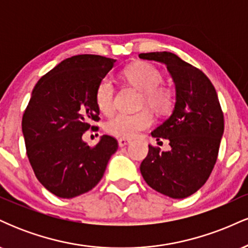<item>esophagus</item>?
Instances as JSON below:
<instances>
[{
  "mask_svg": "<svg viewBox=\"0 0 248 248\" xmlns=\"http://www.w3.org/2000/svg\"><path fill=\"white\" fill-rule=\"evenodd\" d=\"M130 143V140H127V139H120L119 140V147H126Z\"/></svg>",
  "mask_w": 248,
  "mask_h": 248,
  "instance_id": "34e87169",
  "label": "esophagus"
}]
</instances>
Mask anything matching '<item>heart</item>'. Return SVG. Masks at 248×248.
Listing matches in <instances>:
<instances>
[{
    "mask_svg": "<svg viewBox=\"0 0 248 248\" xmlns=\"http://www.w3.org/2000/svg\"><path fill=\"white\" fill-rule=\"evenodd\" d=\"M124 80L142 93L141 107L148 106L157 113H168L175 104V91L162 85L163 73L149 62H135L122 72ZM95 104L104 114H109L114 108V86L105 77L95 88ZM154 118L149 110L143 109L135 114L119 113L105 124V130L121 139H133L153 124Z\"/></svg>",
    "mask_w": 248,
    "mask_h": 248,
    "instance_id": "heart-1",
    "label": "heart"
}]
</instances>
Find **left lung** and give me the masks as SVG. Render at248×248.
Segmentation results:
<instances>
[{
    "label": "left lung",
    "instance_id": "1",
    "mask_svg": "<svg viewBox=\"0 0 248 248\" xmlns=\"http://www.w3.org/2000/svg\"><path fill=\"white\" fill-rule=\"evenodd\" d=\"M141 59L163 62L172 77L176 102L172 114L152 132L166 139L171 149L161 152L149 144L140 170L144 181L170 198L191 196L211 175L224 133V114L210 79L175 53H140Z\"/></svg>",
    "mask_w": 248,
    "mask_h": 248
}]
</instances>
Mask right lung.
<instances>
[{
    "instance_id": "add662e5",
    "label": "right lung",
    "mask_w": 248,
    "mask_h": 248,
    "mask_svg": "<svg viewBox=\"0 0 248 248\" xmlns=\"http://www.w3.org/2000/svg\"><path fill=\"white\" fill-rule=\"evenodd\" d=\"M114 62L96 55L73 56L33 88L22 119L27 155L37 179L57 197L73 198L92 190L118 149L109 135L93 147L82 141V134L100 119L95 88Z\"/></svg>"
}]
</instances>
